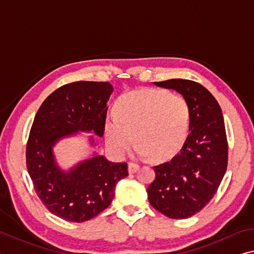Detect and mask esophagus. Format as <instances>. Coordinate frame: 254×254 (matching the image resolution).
<instances>
[{"label":"esophagus","instance_id":"1","mask_svg":"<svg viewBox=\"0 0 254 254\" xmlns=\"http://www.w3.org/2000/svg\"><path fill=\"white\" fill-rule=\"evenodd\" d=\"M139 168H140V166L138 164H135V163L128 164V172H130L131 174H132V173H135L136 171L139 170Z\"/></svg>","mask_w":254,"mask_h":254}]
</instances>
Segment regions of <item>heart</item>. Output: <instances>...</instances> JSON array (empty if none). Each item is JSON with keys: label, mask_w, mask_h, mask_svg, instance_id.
I'll use <instances>...</instances> for the list:
<instances>
[{"label": "heart", "mask_w": 254, "mask_h": 254, "mask_svg": "<svg viewBox=\"0 0 254 254\" xmlns=\"http://www.w3.org/2000/svg\"><path fill=\"white\" fill-rule=\"evenodd\" d=\"M115 116L105 121V139L116 156H123L135 141L140 155L166 159L187 139L191 112L188 100L164 89L142 88L121 96Z\"/></svg>", "instance_id": "b5f03b06"}]
</instances>
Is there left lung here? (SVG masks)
<instances>
[{
	"mask_svg": "<svg viewBox=\"0 0 254 254\" xmlns=\"http://www.w3.org/2000/svg\"><path fill=\"white\" fill-rule=\"evenodd\" d=\"M179 91L191 112L190 134L178 155L154 166L149 202L173 219H185L206 207L218 190L228 162V142L219 104L200 83L185 79L154 82Z\"/></svg>",
	"mask_w": 254,
	"mask_h": 254,
	"instance_id": "8db88e82",
	"label": "left lung"
}]
</instances>
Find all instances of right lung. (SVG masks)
Instances as JSON below:
<instances>
[{"label":"right lung","mask_w":254,"mask_h":254,"mask_svg":"<svg viewBox=\"0 0 254 254\" xmlns=\"http://www.w3.org/2000/svg\"><path fill=\"white\" fill-rule=\"evenodd\" d=\"M110 82L76 81L60 87L44 100L35 116L26 148L27 170L44 206L64 220L83 223L110 206L115 185L128 175L127 163L95 156L64 173L52 147L62 136L92 131L103 136Z\"/></svg>","instance_id":"1"}]
</instances>
